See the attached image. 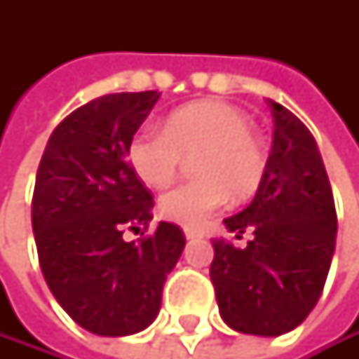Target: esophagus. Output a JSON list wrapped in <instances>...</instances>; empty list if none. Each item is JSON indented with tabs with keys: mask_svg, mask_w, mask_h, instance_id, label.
I'll use <instances>...</instances> for the list:
<instances>
[{
	"mask_svg": "<svg viewBox=\"0 0 359 359\" xmlns=\"http://www.w3.org/2000/svg\"><path fill=\"white\" fill-rule=\"evenodd\" d=\"M185 237H187V239H198V237H202V230H200V228L185 226Z\"/></svg>",
	"mask_w": 359,
	"mask_h": 359,
	"instance_id": "obj_1",
	"label": "esophagus"
}]
</instances>
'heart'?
Listing matches in <instances>:
<instances>
[{"label":"heart","instance_id":"obj_1","mask_svg":"<svg viewBox=\"0 0 359 359\" xmlns=\"http://www.w3.org/2000/svg\"><path fill=\"white\" fill-rule=\"evenodd\" d=\"M191 181L159 200L165 219L200 226L230 200L252 198L267 174V150L252 131V120L224 101H198L174 109L163 129L144 127L127 146L133 174L150 189L168 187L187 157H194Z\"/></svg>","mask_w":359,"mask_h":359}]
</instances>
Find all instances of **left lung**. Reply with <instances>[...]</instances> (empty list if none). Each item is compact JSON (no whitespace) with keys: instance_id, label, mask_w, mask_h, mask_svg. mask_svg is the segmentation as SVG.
Masks as SVG:
<instances>
[{"instance_id":"1","label":"left lung","mask_w":359,"mask_h":359,"mask_svg":"<svg viewBox=\"0 0 359 359\" xmlns=\"http://www.w3.org/2000/svg\"><path fill=\"white\" fill-rule=\"evenodd\" d=\"M273 144L265 181L245 209L224 224L245 248L213 241L211 282L228 327L254 336L295 330L319 302L336 248L330 178L308 127L269 101Z\"/></svg>"}]
</instances>
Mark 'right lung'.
I'll return each mask as SVG.
<instances>
[{"label": "right lung", "mask_w": 359, "mask_h": 359, "mask_svg": "<svg viewBox=\"0 0 359 359\" xmlns=\"http://www.w3.org/2000/svg\"><path fill=\"white\" fill-rule=\"evenodd\" d=\"M159 92H120L66 116L36 174L32 228L40 269L57 304L96 336H129L157 319L161 291L185 248L183 230H148L153 194L133 174L127 146ZM144 234V232H142Z\"/></svg>", "instance_id": "obj_1"}]
</instances>
